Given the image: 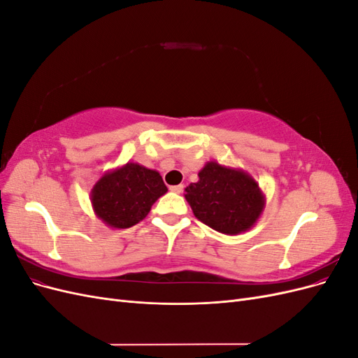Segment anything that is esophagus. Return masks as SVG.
Instances as JSON below:
<instances>
[{"label":"esophagus","instance_id":"34e87169","mask_svg":"<svg viewBox=\"0 0 358 358\" xmlns=\"http://www.w3.org/2000/svg\"><path fill=\"white\" fill-rule=\"evenodd\" d=\"M170 191L171 192H176V194H180L183 191V185H173V187H170Z\"/></svg>","mask_w":358,"mask_h":358}]
</instances>
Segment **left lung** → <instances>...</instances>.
Returning a JSON list of instances; mask_svg holds the SVG:
<instances>
[{"label":"left lung","instance_id":"1","mask_svg":"<svg viewBox=\"0 0 358 358\" xmlns=\"http://www.w3.org/2000/svg\"><path fill=\"white\" fill-rule=\"evenodd\" d=\"M185 199L199 221L227 236L251 230L266 208L264 192L248 171L218 161L206 162Z\"/></svg>","mask_w":358,"mask_h":358}]
</instances>
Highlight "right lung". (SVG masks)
I'll return each mask as SVG.
<instances>
[{
	"label": "right lung",
	"mask_w": 358,
	"mask_h": 358,
	"mask_svg": "<svg viewBox=\"0 0 358 358\" xmlns=\"http://www.w3.org/2000/svg\"><path fill=\"white\" fill-rule=\"evenodd\" d=\"M167 192L157 170L138 162L107 170L91 189L92 210L110 229H129L143 221L152 204Z\"/></svg>",
	"instance_id": "1"
}]
</instances>
